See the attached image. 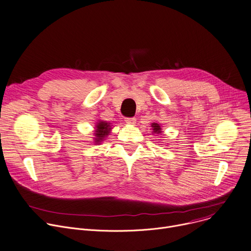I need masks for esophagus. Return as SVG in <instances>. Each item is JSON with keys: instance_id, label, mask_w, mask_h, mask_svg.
I'll return each mask as SVG.
<instances>
[{"instance_id": "obj_1", "label": "esophagus", "mask_w": 251, "mask_h": 251, "mask_svg": "<svg viewBox=\"0 0 251 251\" xmlns=\"http://www.w3.org/2000/svg\"><path fill=\"white\" fill-rule=\"evenodd\" d=\"M125 122L126 123V124H128V125H131V126H134L136 125V119L134 118H126V120H125Z\"/></svg>"}]
</instances>
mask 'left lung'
Returning <instances> with one entry per match:
<instances>
[{
	"label": "left lung",
	"instance_id": "obj_1",
	"mask_svg": "<svg viewBox=\"0 0 251 251\" xmlns=\"http://www.w3.org/2000/svg\"><path fill=\"white\" fill-rule=\"evenodd\" d=\"M151 129H152V134L153 133H156V134H163L162 132V127H161V125L160 124H158V123H151Z\"/></svg>",
	"mask_w": 251,
	"mask_h": 251
}]
</instances>
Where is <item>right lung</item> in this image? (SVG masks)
I'll use <instances>...</instances> for the list:
<instances>
[{"instance_id":"obj_1","label":"right lung","mask_w":251,"mask_h":251,"mask_svg":"<svg viewBox=\"0 0 251 251\" xmlns=\"http://www.w3.org/2000/svg\"><path fill=\"white\" fill-rule=\"evenodd\" d=\"M112 129V126L110 123L105 121H98L94 126V132H93V143L94 145H100L102 142H104L105 138L108 137Z\"/></svg>"}]
</instances>
